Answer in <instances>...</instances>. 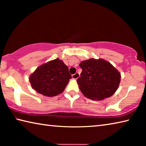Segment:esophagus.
I'll return each instance as SVG.
<instances>
[{"mask_svg": "<svg viewBox=\"0 0 146 146\" xmlns=\"http://www.w3.org/2000/svg\"><path fill=\"white\" fill-rule=\"evenodd\" d=\"M79 76H80V74L78 73H76L75 74H73V75H72V78L73 79H77Z\"/></svg>", "mask_w": 146, "mask_h": 146, "instance_id": "34e87169", "label": "esophagus"}]
</instances>
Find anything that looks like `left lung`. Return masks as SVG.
Listing matches in <instances>:
<instances>
[{"instance_id": "8db88e82", "label": "left lung", "mask_w": 146, "mask_h": 146, "mask_svg": "<svg viewBox=\"0 0 146 146\" xmlns=\"http://www.w3.org/2000/svg\"><path fill=\"white\" fill-rule=\"evenodd\" d=\"M79 66L82 71L77 83L86 97L101 100L110 97L117 91L120 74L110 62L91 58L81 62Z\"/></svg>"}]
</instances>
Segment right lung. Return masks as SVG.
I'll list each match as a JSON object with an SVG mask.
<instances>
[{
	"instance_id": "1",
	"label": "right lung",
	"mask_w": 146,
	"mask_h": 146,
	"mask_svg": "<svg viewBox=\"0 0 146 146\" xmlns=\"http://www.w3.org/2000/svg\"><path fill=\"white\" fill-rule=\"evenodd\" d=\"M70 78L68 66L62 60L56 58L36 68L30 75L29 81L38 93L54 97L63 92Z\"/></svg>"
}]
</instances>
